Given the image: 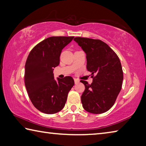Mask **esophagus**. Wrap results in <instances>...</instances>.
<instances>
[{"label": "esophagus", "mask_w": 146, "mask_h": 146, "mask_svg": "<svg viewBox=\"0 0 146 146\" xmlns=\"http://www.w3.org/2000/svg\"><path fill=\"white\" fill-rule=\"evenodd\" d=\"M74 82H75V84L78 83L79 82V81H79V80H78V79H76V78H74Z\"/></svg>", "instance_id": "34e87169"}]
</instances>
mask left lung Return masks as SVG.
<instances>
[{"instance_id":"1","label":"left lung","mask_w":146,"mask_h":146,"mask_svg":"<svg viewBox=\"0 0 146 146\" xmlns=\"http://www.w3.org/2000/svg\"><path fill=\"white\" fill-rule=\"evenodd\" d=\"M74 40L86 54L87 70L95 75L90 85L81 81L85 86L81 96L83 108L94 114L104 113L113 106L121 90L123 72L121 61L103 41L81 37Z\"/></svg>"}]
</instances>
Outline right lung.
Instances as JSON below:
<instances>
[{"label": "right lung", "instance_id": "add662e5", "mask_svg": "<svg viewBox=\"0 0 146 146\" xmlns=\"http://www.w3.org/2000/svg\"><path fill=\"white\" fill-rule=\"evenodd\" d=\"M74 36H52L43 40L31 51L25 65V85L32 103L47 114L61 111L68 92L74 85L70 76L54 78V68L60 64L63 48Z\"/></svg>", "mask_w": 146, "mask_h": 146}]
</instances>
